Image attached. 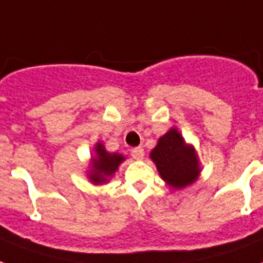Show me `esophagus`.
<instances>
[{
	"label": "esophagus",
	"mask_w": 263,
	"mask_h": 263,
	"mask_svg": "<svg viewBox=\"0 0 263 263\" xmlns=\"http://www.w3.org/2000/svg\"><path fill=\"white\" fill-rule=\"evenodd\" d=\"M143 155H145V152L142 149L141 146H137V147H132L131 149V156L134 159H137V160H141L143 159Z\"/></svg>",
	"instance_id": "34e87169"
}]
</instances>
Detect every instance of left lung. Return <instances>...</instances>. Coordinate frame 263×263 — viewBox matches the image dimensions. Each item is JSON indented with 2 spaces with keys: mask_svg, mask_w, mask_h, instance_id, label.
Masks as SVG:
<instances>
[{
  "mask_svg": "<svg viewBox=\"0 0 263 263\" xmlns=\"http://www.w3.org/2000/svg\"><path fill=\"white\" fill-rule=\"evenodd\" d=\"M151 157L156 163L161 178L173 188L180 190L190 185L199 176L195 151L192 146H186L176 128L159 139Z\"/></svg>",
  "mask_w": 263,
  "mask_h": 263,
  "instance_id": "obj_1",
  "label": "left lung"
}]
</instances>
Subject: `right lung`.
<instances>
[{"label":"right lung","instance_id":"1","mask_svg":"<svg viewBox=\"0 0 263 263\" xmlns=\"http://www.w3.org/2000/svg\"><path fill=\"white\" fill-rule=\"evenodd\" d=\"M97 157L93 159V170L90 171V180L95 184H103L108 181V177H111L118 164L124 161V157L118 153H108L106 152L102 143H97L96 146Z\"/></svg>","mask_w":263,"mask_h":263}]
</instances>
